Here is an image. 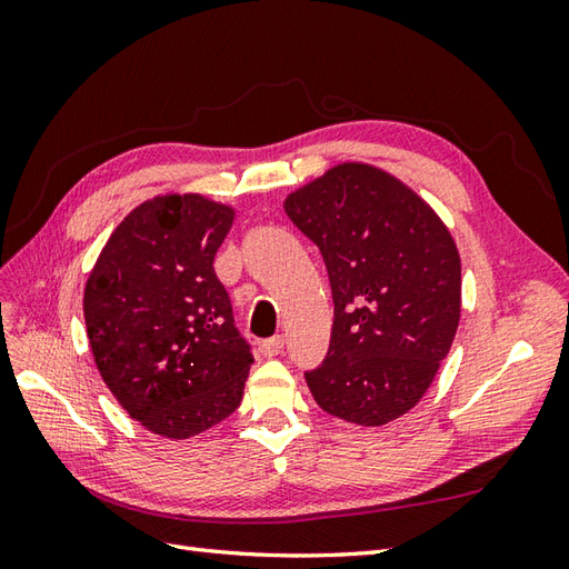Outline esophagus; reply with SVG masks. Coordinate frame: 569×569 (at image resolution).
<instances>
[{
	"mask_svg": "<svg viewBox=\"0 0 569 569\" xmlns=\"http://www.w3.org/2000/svg\"><path fill=\"white\" fill-rule=\"evenodd\" d=\"M261 351H263V356H268V358L280 356V353L284 351V337H282V335H274V337L266 339V341L261 343Z\"/></svg>",
	"mask_w": 569,
	"mask_h": 569,
	"instance_id": "34e87169",
	"label": "esophagus"
}]
</instances>
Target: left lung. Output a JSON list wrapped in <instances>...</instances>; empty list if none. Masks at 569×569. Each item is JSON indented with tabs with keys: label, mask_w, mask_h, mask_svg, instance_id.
<instances>
[{
	"label": "left lung",
	"mask_w": 569,
	"mask_h": 569,
	"mask_svg": "<svg viewBox=\"0 0 569 569\" xmlns=\"http://www.w3.org/2000/svg\"><path fill=\"white\" fill-rule=\"evenodd\" d=\"M320 249L335 322L322 366L306 372L316 403L347 422L401 418L432 385L460 320V256L449 228L399 178L339 163L284 199Z\"/></svg>",
	"instance_id": "1"
}]
</instances>
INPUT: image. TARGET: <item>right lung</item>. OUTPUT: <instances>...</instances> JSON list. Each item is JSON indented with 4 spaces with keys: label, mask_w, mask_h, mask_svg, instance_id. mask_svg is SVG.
Listing matches in <instances>:
<instances>
[{
    "label": "right lung",
    "mask_w": 569,
    "mask_h": 569,
    "mask_svg": "<svg viewBox=\"0 0 569 569\" xmlns=\"http://www.w3.org/2000/svg\"><path fill=\"white\" fill-rule=\"evenodd\" d=\"M234 209L163 194L111 232L84 284L101 380L149 432L187 439L237 410L253 356L213 270Z\"/></svg>",
    "instance_id": "1"
}]
</instances>
